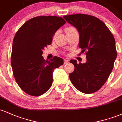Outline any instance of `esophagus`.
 <instances>
[{
  "mask_svg": "<svg viewBox=\"0 0 122 122\" xmlns=\"http://www.w3.org/2000/svg\"><path fill=\"white\" fill-rule=\"evenodd\" d=\"M64 64H66V63H68V62H69V60L64 59Z\"/></svg>",
  "mask_w": 122,
  "mask_h": 122,
  "instance_id": "1",
  "label": "esophagus"
}]
</instances>
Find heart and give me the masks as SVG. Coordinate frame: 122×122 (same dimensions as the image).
Returning <instances> with one entry per match:
<instances>
[{"label": "heart", "mask_w": 122, "mask_h": 122, "mask_svg": "<svg viewBox=\"0 0 122 122\" xmlns=\"http://www.w3.org/2000/svg\"><path fill=\"white\" fill-rule=\"evenodd\" d=\"M76 30L75 29V28H74L73 27H68L66 29V33H69V32L73 31H76Z\"/></svg>", "instance_id": "1"}]
</instances>
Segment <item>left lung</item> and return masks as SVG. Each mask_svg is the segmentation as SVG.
Returning <instances> with one entry per match:
<instances>
[{
    "label": "left lung",
    "mask_w": 122,
    "mask_h": 122,
    "mask_svg": "<svg viewBox=\"0 0 122 122\" xmlns=\"http://www.w3.org/2000/svg\"><path fill=\"white\" fill-rule=\"evenodd\" d=\"M63 17L76 28L80 35L79 46L83 52L86 51L85 63L70 61L75 66L70 80L82 93L96 92L107 80L117 58L114 36L102 20L93 16L79 14Z\"/></svg>",
    "instance_id": "8db88e82"
}]
</instances>
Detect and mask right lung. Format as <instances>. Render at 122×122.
<instances>
[{"instance_id":"right-lung-1","label":"right lung","mask_w":122,"mask_h":122,"mask_svg":"<svg viewBox=\"0 0 122 122\" xmlns=\"http://www.w3.org/2000/svg\"><path fill=\"white\" fill-rule=\"evenodd\" d=\"M65 23L61 17L40 16L27 20L16 32L11 59L12 72L19 87L27 94L38 96L45 93L52 84L54 70L64 64L60 57L48 61L42 55Z\"/></svg>"}]
</instances>
